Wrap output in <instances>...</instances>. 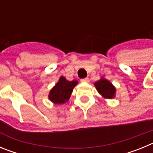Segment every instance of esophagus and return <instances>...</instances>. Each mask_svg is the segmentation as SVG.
<instances>
[{
    "label": "esophagus",
    "mask_w": 153,
    "mask_h": 153,
    "mask_svg": "<svg viewBox=\"0 0 153 153\" xmlns=\"http://www.w3.org/2000/svg\"><path fill=\"white\" fill-rule=\"evenodd\" d=\"M80 81L82 83H88L89 81H90V79L88 77H86V78H83V79H81Z\"/></svg>",
    "instance_id": "obj_1"
}]
</instances>
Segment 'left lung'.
<instances>
[{"label":"left lung","mask_w":153,"mask_h":153,"mask_svg":"<svg viewBox=\"0 0 153 153\" xmlns=\"http://www.w3.org/2000/svg\"><path fill=\"white\" fill-rule=\"evenodd\" d=\"M95 86L100 94H101L104 98L112 99L114 97L116 89L107 79L102 78L100 80L95 83Z\"/></svg>","instance_id":"left-lung-1"}]
</instances>
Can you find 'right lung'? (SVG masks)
<instances>
[{
  "instance_id": "1",
  "label": "right lung",
  "mask_w": 153,
  "mask_h": 153,
  "mask_svg": "<svg viewBox=\"0 0 153 153\" xmlns=\"http://www.w3.org/2000/svg\"><path fill=\"white\" fill-rule=\"evenodd\" d=\"M77 81H68L64 76H61L56 86L51 90L49 99L53 103L63 104L69 100L74 86Z\"/></svg>"
}]
</instances>
